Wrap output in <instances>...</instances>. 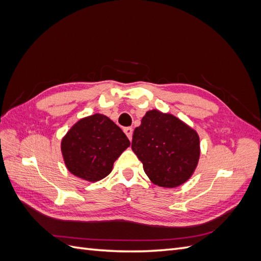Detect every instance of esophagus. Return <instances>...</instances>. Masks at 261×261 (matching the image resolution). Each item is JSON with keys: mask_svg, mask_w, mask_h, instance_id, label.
<instances>
[{"mask_svg": "<svg viewBox=\"0 0 261 261\" xmlns=\"http://www.w3.org/2000/svg\"><path fill=\"white\" fill-rule=\"evenodd\" d=\"M124 133L126 134V136L128 137V139L132 140V138H133V128L132 127H126V128H124Z\"/></svg>", "mask_w": 261, "mask_h": 261, "instance_id": "obj_1", "label": "esophagus"}]
</instances>
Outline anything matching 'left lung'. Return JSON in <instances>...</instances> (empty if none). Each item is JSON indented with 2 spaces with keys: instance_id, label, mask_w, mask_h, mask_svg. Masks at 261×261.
Here are the masks:
<instances>
[{
  "instance_id": "obj_1",
  "label": "left lung",
  "mask_w": 261,
  "mask_h": 261,
  "mask_svg": "<svg viewBox=\"0 0 261 261\" xmlns=\"http://www.w3.org/2000/svg\"><path fill=\"white\" fill-rule=\"evenodd\" d=\"M132 149L153 184L174 188L193 176L200 140L198 133L178 117L153 109L134 130Z\"/></svg>"
}]
</instances>
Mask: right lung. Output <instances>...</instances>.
Here are the masks:
<instances>
[{
  "instance_id": "obj_1",
  "label": "right lung",
  "mask_w": 261,
  "mask_h": 261,
  "mask_svg": "<svg viewBox=\"0 0 261 261\" xmlns=\"http://www.w3.org/2000/svg\"><path fill=\"white\" fill-rule=\"evenodd\" d=\"M130 146L123 130L107 115L96 113L78 120L61 140L66 169L87 181L108 176L115 160Z\"/></svg>"
}]
</instances>
